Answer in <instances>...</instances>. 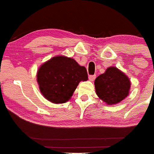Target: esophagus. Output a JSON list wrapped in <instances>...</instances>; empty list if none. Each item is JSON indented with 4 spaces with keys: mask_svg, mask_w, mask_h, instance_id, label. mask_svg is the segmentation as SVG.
Segmentation results:
<instances>
[{
    "mask_svg": "<svg viewBox=\"0 0 154 154\" xmlns=\"http://www.w3.org/2000/svg\"><path fill=\"white\" fill-rule=\"evenodd\" d=\"M95 79H96V75H91L89 76V79L90 80V81H94Z\"/></svg>",
    "mask_w": 154,
    "mask_h": 154,
    "instance_id": "34e87169",
    "label": "esophagus"
}]
</instances>
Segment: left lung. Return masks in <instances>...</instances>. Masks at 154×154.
Segmentation results:
<instances>
[{
    "label": "left lung",
    "mask_w": 154,
    "mask_h": 154,
    "mask_svg": "<svg viewBox=\"0 0 154 154\" xmlns=\"http://www.w3.org/2000/svg\"><path fill=\"white\" fill-rule=\"evenodd\" d=\"M97 96L106 104H117L128 96L130 89V80L116 67H109L105 73L95 80Z\"/></svg>",
    "instance_id": "1"
}]
</instances>
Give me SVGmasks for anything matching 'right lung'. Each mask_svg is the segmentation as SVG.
Instances as JSON below:
<instances>
[{
    "label": "right lung",
    "instance_id": "obj_1",
    "mask_svg": "<svg viewBox=\"0 0 154 154\" xmlns=\"http://www.w3.org/2000/svg\"><path fill=\"white\" fill-rule=\"evenodd\" d=\"M88 74L73 58L53 57L42 64L37 73V82L44 97L53 103L69 101L81 81H87Z\"/></svg>",
    "mask_w": 154,
    "mask_h": 154
}]
</instances>
